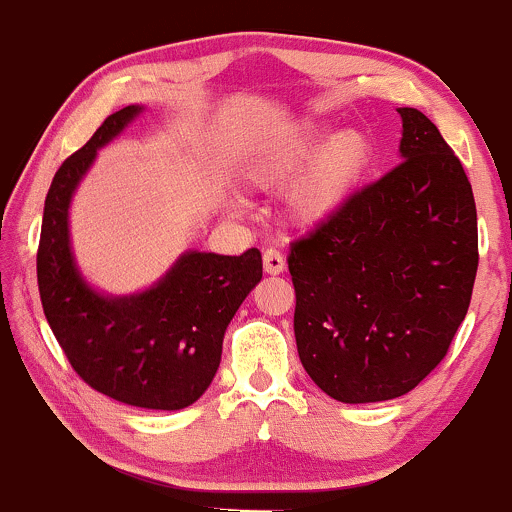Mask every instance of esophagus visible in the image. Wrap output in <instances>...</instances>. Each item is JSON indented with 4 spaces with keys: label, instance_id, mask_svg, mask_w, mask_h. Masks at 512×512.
Masks as SVG:
<instances>
[{
    "label": "esophagus",
    "instance_id": "esophagus-1",
    "mask_svg": "<svg viewBox=\"0 0 512 512\" xmlns=\"http://www.w3.org/2000/svg\"><path fill=\"white\" fill-rule=\"evenodd\" d=\"M262 264H264V272H267V274H281L286 269L284 255H281V252L274 250V248L264 250Z\"/></svg>",
    "mask_w": 512,
    "mask_h": 512
}]
</instances>
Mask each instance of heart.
I'll return each mask as SVG.
<instances>
[{"instance_id":"1","label":"heart","mask_w":512,"mask_h":512,"mask_svg":"<svg viewBox=\"0 0 512 512\" xmlns=\"http://www.w3.org/2000/svg\"><path fill=\"white\" fill-rule=\"evenodd\" d=\"M375 144L361 129L332 134L327 122L305 120L257 146L245 158L243 178L264 192L284 190L296 226L315 228L346 211L368 180Z\"/></svg>"}]
</instances>
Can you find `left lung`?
<instances>
[{"label":"left lung","instance_id":"8db88e82","mask_svg":"<svg viewBox=\"0 0 512 512\" xmlns=\"http://www.w3.org/2000/svg\"><path fill=\"white\" fill-rule=\"evenodd\" d=\"M404 161L291 245L298 356L346 404L407 395L448 354L479 267L477 204L460 158L399 108Z\"/></svg>","mask_w":512,"mask_h":512}]
</instances>
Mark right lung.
I'll return each mask as SVG.
<instances>
[{"label":"right lung","mask_w":512,"mask_h":512,"mask_svg":"<svg viewBox=\"0 0 512 512\" xmlns=\"http://www.w3.org/2000/svg\"><path fill=\"white\" fill-rule=\"evenodd\" d=\"M142 113L127 105L105 117L52 178L38 245V289L50 330L86 385L142 409H185L204 395L221 363L223 332L260 284L262 255L185 252L137 296L93 291L69 248V202L96 151Z\"/></svg>","instance_id":"1"}]
</instances>
